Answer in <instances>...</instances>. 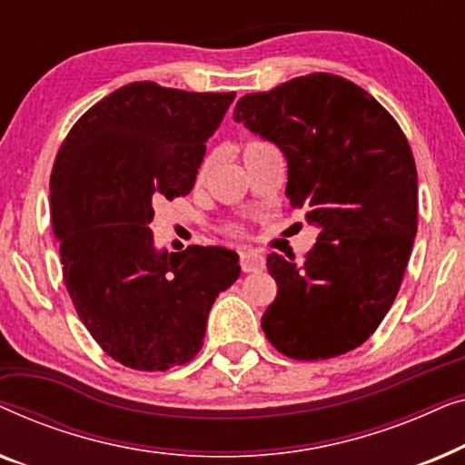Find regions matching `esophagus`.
<instances>
[{
  "label": "esophagus",
  "instance_id": "esophagus-1",
  "mask_svg": "<svg viewBox=\"0 0 465 465\" xmlns=\"http://www.w3.org/2000/svg\"><path fill=\"white\" fill-rule=\"evenodd\" d=\"M239 262H241V269H243L245 272H258L264 269V256L260 252H253V250L241 252Z\"/></svg>",
  "mask_w": 465,
  "mask_h": 465
}]
</instances>
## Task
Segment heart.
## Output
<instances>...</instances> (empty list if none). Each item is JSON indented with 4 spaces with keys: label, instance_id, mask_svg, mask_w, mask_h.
I'll list each match as a JSON object with an SVG mask.
<instances>
[{
    "label": "heart",
    "instance_id": "1",
    "mask_svg": "<svg viewBox=\"0 0 465 465\" xmlns=\"http://www.w3.org/2000/svg\"><path fill=\"white\" fill-rule=\"evenodd\" d=\"M205 171H207V163H205V164H203V167H201V171H199V175H205Z\"/></svg>",
    "mask_w": 465,
    "mask_h": 465
}]
</instances>
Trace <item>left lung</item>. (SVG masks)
<instances>
[{"label": "left lung", "instance_id": "left-lung-1", "mask_svg": "<svg viewBox=\"0 0 465 465\" xmlns=\"http://www.w3.org/2000/svg\"><path fill=\"white\" fill-rule=\"evenodd\" d=\"M234 120L288 161L292 207L320 228L301 264L269 253L277 296L262 315L292 360H328L361 342L396 301L417 234V167L402 129L372 94L309 74L245 94Z\"/></svg>", "mask_w": 465, "mask_h": 465}]
</instances>
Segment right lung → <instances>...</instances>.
<instances>
[{
	"label": "right lung",
	"mask_w": 465,
	"mask_h": 465,
	"mask_svg": "<svg viewBox=\"0 0 465 465\" xmlns=\"http://www.w3.org/2000/svg\"><path fill=\"white\" fill-rule=\"evenodd\" d=\"M234 93L133 82L67 133L50 175L53 232L75 313L104 351L135 371H169L201 351L207 315L237 282V252H158L150 222L186 196Z\"/></svg>",
	"instance_id": "right-lung-1"
}]
</instances>
